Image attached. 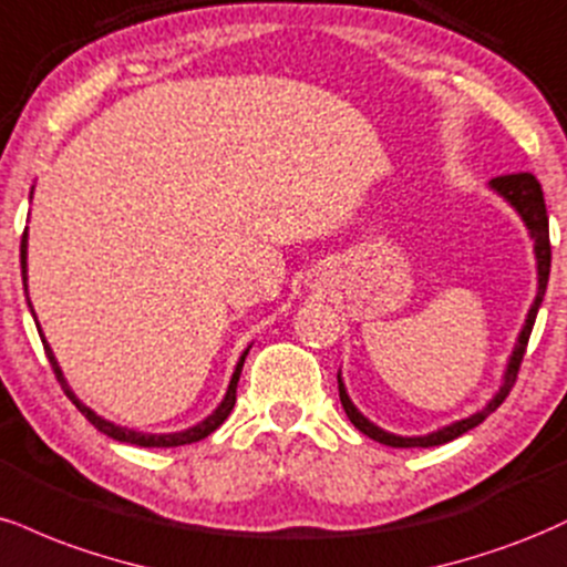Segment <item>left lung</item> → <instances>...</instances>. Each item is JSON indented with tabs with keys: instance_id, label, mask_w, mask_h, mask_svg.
<instances>
[{
	"instance_id": "left-lung-1",
	"label": "left lung",
	"mask_w": 567,
	"mask_h": 567,
	"mask_svg": "<svg viewBox=\"0 0 567 567\" xmlns=\"http://www.w3.org/2000/svg\"><path fill=\"white\" fill-rule=\"evenodd\" d=\"M488 188L494 190V193H498V196H502L504 202H507L512 209H515L517 215H520V219L525 223V228H528V233H530V238H534V255H536V270H538L536 299H534V305H530L528 316H525V323H523L520 334H517L515 350H512V355H509V361H507V369H504L502 388L494 392V398H491V401L485 403L481 411H475V414H470L467 419H458V422L445 424V427L435 430V432H427V435L403 437V435H392V432L377 427L374 422H369V419H365L361 411L355 409V403L350 401L348 388H344V382H342V371H339V374H337L339 401H342L344 414H348L350 422L355 424V427L361 430L363 435H369L371 441L392 445V449H430V445H443V443L454 441V437H458V435H464V432H470L472 427H477V424H481L485 416L494 414L498 405L504 403V398L509 395V390L515 388L517 371H520L525 348H528V337H530V331H534V323H536V312H538V308H542L544 291H547V281H549V268H551L549 217H547V204H544L542 185H538V179L530 175V172H517V175L494 177L488 183Z\"/></svg>"
}]
</instances>
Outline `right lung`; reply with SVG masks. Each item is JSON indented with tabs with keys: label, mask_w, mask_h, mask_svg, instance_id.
Here are the masks:
<instances>
[{
	"label": "right lung",
	"mask_w": 567,
	"mask_h": 567,
	"mask_svg": "<svg viewBox=\"0 0 567 567\" xmlns=\"http://www.w3.org/2000/svg\"><path fill=\"white\" fill-rule=\"evenodd\" d=\"M25 257H29V228L23 230V238H20V268H23V289L29 291V284H25V281H29V265H25ZM29 308H31V299H29ZM31 316H33V321H37V312H33V308H31ZM37 329H39V337H42L44 352H47V358H50V365H52V371H55V377H58L60 388H63L65 395H69V401H71L73 405H76V409L82 411V414L86 416V422H90L92 427H95V430L103 432V435L113 437V441H118V443H130V445H143V449H175V445L198 443V441H202V437L212 435V432H215V430L219 427V424H223L225 419H228V414L233 411V405H236L238 377H241L244 361H246V355H249V348H246V350H244V355L238 358L236 371H233L230 384H228V392H225L223 403H219L217 409L212 411L209 416L202 419V422H198V424H193V427H188V430H179V432H164V435H153V432H137V430L122 427V424H113V422H109V419L97 416L95 411L90 409V405H84L82 401H79L76 392H73V390L69 388V382H65L63 371H60V365H58V361H55V352H52L50 344H47V339H44V334H42V326L37 323Z\"/></svg>",
	"instance_id": "1"
}]
</instances>
